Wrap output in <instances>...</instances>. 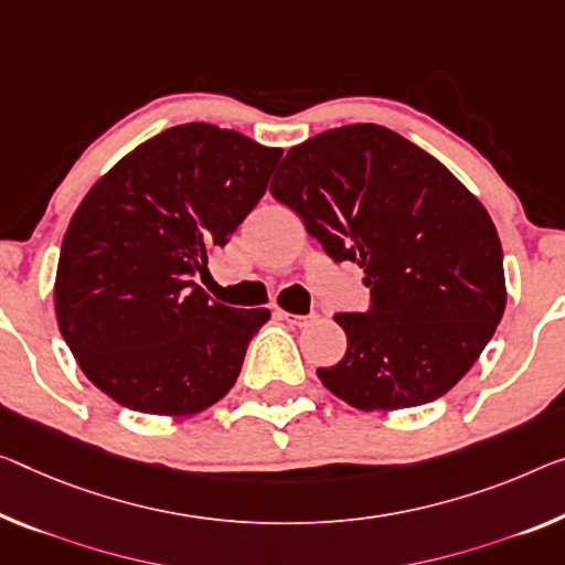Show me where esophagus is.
Wrapping results in <instances>:
<instances>
[{"mask_svg":"<svg viewBox=\"0 0 565 565\" xmlns=\"http://www.w3.org/2000/svg\"><path fill=\"white\" fill-rule=\"evenodd\" d=\"M280 316H282L285 320H288V323L298 326V328L310 326V323H316V320H318L316 312H310V316H295V312H280Z\"/></svg>","mask_w":565,"mask_h":565,"instance_id":"esophagus-1","label":"esophagus"}]
</instances>
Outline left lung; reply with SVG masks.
<instances>
[{
	"label": "left lung",
	"instance_id": "obj_1",
	"mask_svg": "<svg viewBox=\"0 0 565 565\" xmlns=\"http://www.w3.org/2000/svg\"><path fill=\"white\" fill-rule=\"evenodd\" d=\"M270 192L328 255L366 273L371 308L333 316L349 349L318 369L328 392L361 412L445 396L480 359L508 300L502 245L480 199L376 124L292 146Z\"/></svg>",
	"mask_w": 565,
	"mask_h": 565
}]
</instances>
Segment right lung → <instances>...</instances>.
Segmentation results:
<instances>
[{"instance_id":"right-lung-1","label":"right lung","mask_w":565,"mask_h":565,"mask_svg":"<svg viewBox=\"0 0 565 565\" xmlns=\"http://www.w3.org/2000/svg\"><path fill=\"white\" fill-rule=\"evenodd\" d=\"M280 156L230 128L173 126L83 196L60 249L55 316L113 402L192 416L234 386L270 310L214 302L194 277L255 210Z\"/></svg>"}]
</instances>
